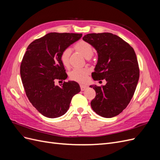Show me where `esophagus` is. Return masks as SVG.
I'll return each mask as SVG.
<instances>
[{
	"mask_svg": "<svg viewBox=\"0 0 160 160\" xmlns=\"http://www.w3.org/2000/svg\"><path fill=\"white\" fill-rule=\"evenodd\" d=\"M80 88H81V90L83 91L88 89V86L84 85H80Z\"/></svg>",
	"mask_w": 160,
	"mask_h": 160,
	"instance_id": "34e87169",
	"label": "esophagus"
}]
</instances>
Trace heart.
<instances>
[{
    "label": "heart",
    "instance_id": "1",
    "mask_svg": "<svg viewBox=\"0 0 160 160\" xmlns=\"http://www.w3.org/2000/svg\"><path fill=\"white\" fill-rule=\"evenodd\" d=\"M74 47L76 50L82 53L83 56L88 58V59L91 58L93 54L94 50L93 46L91 45L90 42L86 41H79L75 43ZM71 52V51L69 48H67V49L62 50L61 52L60 59L62 64L65 67H69V57ZM89 72V71L88 69L76 67L69 72V78L72 81L79 82V83H83L86 80Z\"/></svg>",
    "mask_w": 160,
    "mask_h": 160
}]
</instances>
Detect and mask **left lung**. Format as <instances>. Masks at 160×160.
<instances>
[{"instance_id":"obj_1","label":"left lung","mask_w":160,"mask_h":160,"mask_svg":"<svg viewBox=\"0 0 160 160\" xmlns=\"http://www.w3.org/2000/svg\"><path fill=\"white\" fill-rule=\"evenodd\" d=\"M83 39L98 53L92 78L107 81L105 85H91L96 92L91 108L101 117H115L126 108L136 89L139 77L136 55L127 42L112 33H90Z\"/></svg>"}]
</instances>
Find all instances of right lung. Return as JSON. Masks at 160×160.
<instances>
[{"label": "right lung", "mask_w": 160, "mask_h": 160, "mask_svg": "<svg viewBox=\"0 0 160 160\" xmlns=\"http://www.w3.org/2000/svg\"><path fill=\"white\" fill-rule=\"evenodd\" d=\"M82 34L50 32L28 46L21 64L22 82L28 100L42 115L56 118L69 108L72 98L80 92L75 81L55 82L67 78L60 59L62 51L78 41Z\"/></svg>", "instance_id": "1"}]
</instances>
